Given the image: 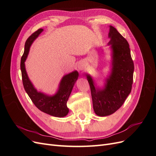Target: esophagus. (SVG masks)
<instances>
[{"label":"esophagus","instance_id":"34e87169","mask_svg":"<svg viewBox=\"0 0 156 156\" xmlns=\"http://www.w3.org/2000/svg\"><path fill=\"white\" fill-rule=\"evenodd\" d=\"M78 69H79V70H83V67L81 66H78Z\"/></svg>","mask_w":156,"mask_h":156}]
</instances>
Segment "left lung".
<instances>
[{
	"instance_id": "8db88e82",
	"label": "left lung",
	"mask_w": 156,
	"mask_h": 156,
	"mask_svg": "<svg viewBox=\"0 0 156 156\" xmlns=\"http://www.w3.org/2000/svg\"><path fill=\"white\" fill-rule=\"evenodd\" d=\"M108 45L112 50V68L103 88L94 87L90 75L86 76L91 90L94 111L98 116L113 114L123 105L131 92L134 72L128 42L110 26Z\"/></svg>"
}]
</instances>
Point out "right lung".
Wrapping results in <instances>:
<instances>
[{
  "instance_id": "1",
  "label": "right lung",
  "mask_w": 156,
  "mask_h": 156,
  "mask_svg": "<svg viewBox=\"0 0 156 156\" xmlns=\"http://www.w3.org/2000/svg\"><path fill=\"white\" fill-rule=\"evenodd\" d=\"M43 30L42 29H38L30 36L25 42L24 53L21 60L23 87L33 103L41 111L55 117H64L69 112L66 103L74 84L78 79L79 73L77 71H74L64 75L60 83L58 91L55 95L49 96L37 91L26 72L25 62L29 55L30 46Z\"/></svg>"
}]
</instances>
